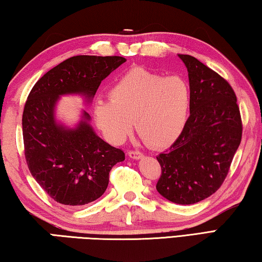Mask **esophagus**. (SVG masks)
Segmentation results:
<instances>
[{
  "label": "esophagus",
  "instance_id": "1",
  "mask_svg": "<svg viewBox=\"0 0 262 262\" xmlns=\"http://www.w3.org/2000/svg\"><path fill=\"white\" fill-rule=\"evenodd\" d=\"M128 156L133 159H140L143 157V154H142L141 151H137V150H130V151L128 152Z\"/></svg>",
  "mask_w": 262,
  "mask_h": 262
}]
</instances>
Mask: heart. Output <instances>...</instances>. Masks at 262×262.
I'll return each mask as SVG.
<instances>
[{
  "label": "heart",
  "instance_id": "1",
  "mask_svg": "<svg viewBox=\"0 0 262 262\" xmlns=\"http://www.w3.org/2000/svg\"><path fill=\"white\" fill-rule=\"evenodd\" d=\"M190 104L192 91L184 77L134 68L112 86L110 100L97 101L94 115L97 126L113 143L125 141L135 122L145 143L163 148L184 132Z\"/></svg>",
  "mask_w": 262,
  "mask_h": 262
}]
</instances>
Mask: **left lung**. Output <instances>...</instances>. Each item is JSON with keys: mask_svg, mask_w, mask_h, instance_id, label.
<instances>
[{"mask_svg": "<svg viewBox=\"0 0 262 262\" xmlns=\"http://www.w3.org/2000/svg\"><path fill=\"white\" fill-rule=\"evenodd\" d=\"M192 91L189 118L170 149L156 157L158 193L178 205H193L219 189L241 144L243 123L237 97L227 79L194 56L179 54Z\"/></svg>", "mask_w": 262, "mask_h": 262, "instance_id": "8db88e82", "label": "left lung"}]
</instances>
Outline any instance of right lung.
<instances>
[{
    "label": "right lung",
    "mask_w": 262,
    "mask_h": 262,
    "mask_svg": "<svg viewBox=\"0 0 262 262\" xmlns=\"http://www.w3.org/2000/svg\"><path fill=\"white\" fill-rule=\"evenodd\" d=\"M123 62L122 56L69 57L43 75L28 97L21 119L26 163L42 189L62 205L83 206L100 198L111 168L125 152L96 135L85 111L76 128L56 123V101L68 94L91 100L101 81Z\"/></svg>",
    "instance_id": "obj_1"
}]
</instances>
